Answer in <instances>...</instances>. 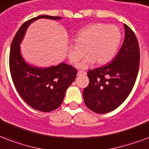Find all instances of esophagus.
<instances>
[{
	"label": "esophagus",
	"mask_w": 149,
	"mask_h": 149,
	"mask_svg": "<svg viewBox=\"0 0 149 149\" xmlns=\"http://www.w3.org/2000/svg\"><path fill=\"white\" fill-rule=\"evenodd\" d=\"M86 72L85 71H79L78 72V76H81V75H85L86 74Z\"/></svg>",
	"instance_id": "esophagus-1"
}]
</instances>
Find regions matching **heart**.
<instances>
[{
    "mask_svg": "<svg viewBox=\"0 0 149 149\" xmlns=\"http://www.w3.org/2000/svg\"><path fill=\"white\" fill-rule=\"evenodd\" d=\"M74 43L67 47L70 63L77 64L85 54L88 56L78 68L85 69L95 63L104 64L115 56L121 40V33L118 27L104 23H95L78 31L74 36Z\"/></svg>",
    "mask_w": 149,
    "mask_h": 149,
    "instance_id": "b5f03b06",
    "label": "heart"
}]
</instances>
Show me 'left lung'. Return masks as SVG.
<instances>
[{"label": "left lung", "mask_w": 149, "mask_h": 149, "mask_svg": "<svg viewBox=\"0 0 149 149\" xmlns=\"http://www.w3.org/2000/svg\"><path fill=\"white\" fill-rule=\"evenodd\" d=\"M125 37L113 61L88 71L89 84L83 91L86 107L96 113L113 111L124 102L138 76L140 50L136 36L124 24Z\"/></svg>", "instance_id": "obj_1"}]
</instances>
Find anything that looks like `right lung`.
I'll list each match as a JSON object with an SVG mask.
<instances>
[{
  "instance_id": "add662e5",
  "label": "right lung",
  "mask_w": 149,
  "mask_h": 149,
  "mask_svg": "<svg viewBox=\"0 0 149 149\" xmlns=\"http://www.w3.org/2000/svg\"><path fill=\"white\" fill-rule=\"evenodd\" d=\"M39 18L60 19L61 17L40 15L23 23L11 42L9 68L14 85L22 100L36 110L49 112L61 105L67 88L75 80L78 71L64 63L42 69L24 61L19 44L28 26Z\"/></svg>"
}]
</instances>
